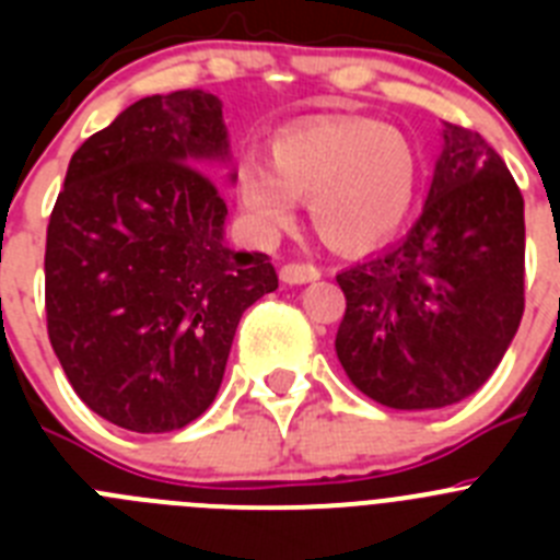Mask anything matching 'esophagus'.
<instances>
[{"instance_id":"34e87169","label":"esophagus","mask_w":560,"mask_h":560,"mask_svg":"<svg viewBox=\"0 0 560 560\" xmlns=\"http://www.w3.org/2000/svg\"><path fill=\"white\" fill-rule=\"evenodd\" d=\"M323 277V271L316 269V266L311 264H289L280 269V280L289 285H303V283H311V280H319Z\"/></svg>"}]
</instances>
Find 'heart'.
<instances>
[{"mask_svg": "<svg viewBox=\"0 0 560 560\" xmlns=\"http://www.w3.org/2000/svg\"><path fill=\"white\" fill-rule=\"evenodd\" d=\"M418 151L404 131L370 117H319L277 133L271 165L244 160L232 173L252 230L275 235L311 199L316 232L336 249H373L400 230L418 192Z\"/></svg>", "mask_w": 560, "mask_h": 560, "instance_id": "obj_1", "label": "heart"}]
</instances>
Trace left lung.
Returning <instances> with one entry per match:
<instances>
[{"mask_svg":"<svg viewBox=\"0 0 560 560\" xmlns=\"http://www.w3.org/2000/svg\"><path fill=\"white\" fill-rule=\"evenodd\" d=\"M443 151L404 241L336 275L348 311L336 355L381 407L443 409L477 393L524 314V199L477 131L443 122Z\"/></svg>","mask_w":560,"mask_h":560,"instance_id":"obj_1","label":"left lung"}]
</instances>
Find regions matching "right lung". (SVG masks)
<instances>
[{
	"label": "right lung",
	"mask_w": 560,
	"mask_h": 560,
	"mask_svg": "<svg viewBox=\"0 0 560 560\" xmlns=\"http://www.w3.org/2000/svg\"><path fill=\"white\" fill-rule=\"evenodd\" d=\"M230 131L205 89L151 95L69 160L47 226V330L69 384L128 432H176L212 404L237 323L277 289L226 244Z\"/></svg>",
	"instance_id": "obj_1"
}]
</instances>
